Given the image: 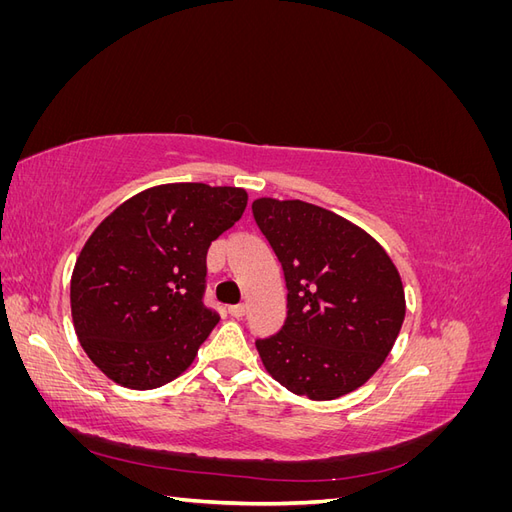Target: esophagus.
<instances>
[{
  "label": "esophagus",
  "mask_w": 512,
  "mask_h": 512,
  "mask_svg": "<svg viewBox=\"0 0 512 512\" xmlns=\"http://www.w3.org/2000/svg\"><path fill=\"white\" fill-rule=\"evenodd\" d=\"M245 312H247L245 305H230V307H228V314H230L232 318H241V316H245Z\"/></svg>",
  "instance_id": "esophagus-1"
}]
</instances>
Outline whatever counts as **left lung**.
<instances>
[{
  "label": "left lung",
  "instance_id": "left-lung-1",
  "mask_svg": "<svg viewBox=\"0 0 512 512\" xmlns=\"http://www.w3.org/2000/svg\"><path fill=\"white\" fill-rule=\"evenodd\" d=\"M252 213L288 288L282 331L256 342L262 365L314 401L356 391L404 324L406 294L391 256L361 226L303 200L256 198Z\"/></svg>",
  "mask_w": 512,
  "mask_h": 512
}]
</instances>
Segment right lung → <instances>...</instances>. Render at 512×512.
Masks as SVG:
<instances>
[{
	"label": "right lung",
	"instance_id": "add662e5",
	"mask_svg": "<svg viewBox=\"0 0 512 512\" xmlns=\"http://www.w3.org/2000/svg\"><path fill=\"white\" fill-rule=\"evenodd\" d=\"M247 207L243 188L164 183L98 224L70 280L74 331L106 378L134 391L175 380L220 316L203 305L207 250Z\"/></svg>",
	"mask_w": 512,
	"mask_h": 512
}]
</instances>
